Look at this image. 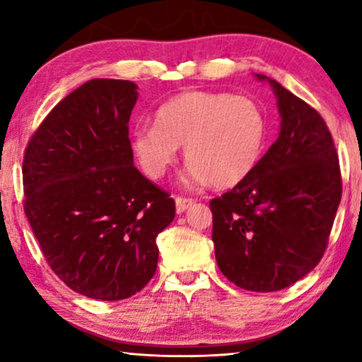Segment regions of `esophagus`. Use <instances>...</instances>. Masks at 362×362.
Masks as SVG:
<instances>
[{
    "label": "esophagus",
    "instance_id": "obj_1",
    "mask_svg": "<svg viewBox=\"0 0 362 362\" xmlns=\"http://www.w3.org/2000/svg\"><path fill=\"white\" fill-rule=\"evenodd\" d=\"M194 199L192 197H182V196H177L176 197V212L177 214H181V212H185L187 207L194 204Z\"/></svg>",
    "mask_w": 362,
    "mask_h": 362
}]
</instances>
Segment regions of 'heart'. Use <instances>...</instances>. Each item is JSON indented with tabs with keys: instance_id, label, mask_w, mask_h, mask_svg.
<instances>
[{
	"instance_id": "b5f03b06",
	"label": "heart",
	"mask_w": 362,
	"mask_h": 362,
	"mask_svg": "<svg viewBox=\"0 0 362 362\" xmlns=\"http://www.w3.org/2000/svg\"><path fill=\"white\" fill-rule=\"evenodd\" d=\"M265 136V115L252 98L187 90L158 108L155 125L133 132L132 150L141 170L160 180L185 145L192 180L229 189L254 173Z\"/></svg>"
}]
</instances>
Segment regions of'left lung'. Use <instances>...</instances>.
<instances>
[{"label": "left lung", "mask_w": 362, "mask_h": 362, "mask_svg": "<svg viewBox=\"0 0 362 362\" xmlns=\"http://www.w3.org/2000/svg\"><path fill=\"white\" fill-rule=\"evenodd\" d=\"M269 82L279 100L280 135L244 182L209 202L217 265L250 291L284 290L320 264L343 192L323 117Z\"/></svg>", "instance_id": "1"}]
</instances>
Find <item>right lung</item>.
Returning <instances> with one entry per match:
<instances>
[{
	"label": "right lung",
	"mask_w": 362,
	"mask_h": 362,
	"mask_svg": "<svg viewBox=\"0 0 362 362\" xmlns=\"http://www.w3.org/2000/svg\"><path fill=\"white\" fill-rule=\"evenodd\" d=\"M130 81L92 78L57 103L29 140L24 212L44 259L93 300L135 295L158 265L156 237L175 199L133 165Z\"/></svg>",
	"instance_id": "1"
}]
</instances>
